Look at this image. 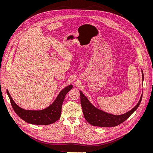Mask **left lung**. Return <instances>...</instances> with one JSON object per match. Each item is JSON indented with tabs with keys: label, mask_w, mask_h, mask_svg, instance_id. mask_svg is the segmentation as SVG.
<instances>
[{
	"label": "left lung",
	"mask_w": 153,
	"mask_h": 153,
	"mask_svg": "<svg viewBox=\"0 0 153 153\" xmlns=\"http://www.w3.org/2000/svg\"><path fill=\"white\" fill-rule=\"evenodd\" d=\"M141 71L142 74V81H143L144 76L142 69H141ZM80 94L81 105L85 119L92 126L97 127H115L122 123L138 108L143 95L142 93L138 102L132 109L124 114L116 115L107 113L96 108L89 102L87 97L81 91H80Z\"/></svg>",
	"instance_id": "8db88e82"
}]
</instances>
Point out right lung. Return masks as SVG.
Here are the masks:
<instances>
[{
  "mask_svg": "<svg viewBox=\"0 0 153 153\" xmlns=\"http://www.w3.org/2000/svg\"><path fill=\"white\" fill-rule=\"evenodd\" d=\"M72 88L73 85L71 84L62 89L49 107L41 110L23 109L15 103L7 89V94L15 113L22 120L32 124L48 125L55 123L60 118L62 105L65 95Z\"/></svg>",
  "mask_w": 153,
  "mask_h": 153,
  "instance_id": "add662e5",
  "label": "right lung"
}]
</instances>
